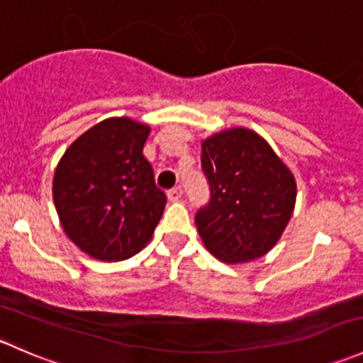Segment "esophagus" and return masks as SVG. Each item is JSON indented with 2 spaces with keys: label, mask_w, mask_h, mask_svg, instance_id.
I'll list each match as a JSON object with an SVG mask.
<instances>
[{
  "label": "esophagus",
  "mask_w": 363,
  "mask_h": 363,
  "mask_svg": "<svg viewBox=\"0 0 363 363\" xmlns=\"http://www.w3.org/2000/svg\"><path fill=\"white\" fill-rule=\"evenodd\" d=\"M167 196H168V200H170V202H177V200H181V196H182V188H181V186H175V188L168 189Z\"/></svg>",
  "instance_id": "34e87169"
}]
</instances>
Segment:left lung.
<instances>
[{"label":"left lung","mask_w":363,"mask_h":363,"mask_svg":"<svg viewBox=\"0 0 363 363\" xmlns=\"http://www.w3.org/2000/svg\"><path fill=\"white\" fill-rule=\"evenodd\" d=\"M211 200L195 216L205 247L225 263L269 252L295 208L296 182L269 142L247 128H230L202 142Z\"/></svg>","instance_id":"obj_1"}]
</instances>
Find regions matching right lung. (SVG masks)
<instances>
[{
	"label": "right lung",
	"instance_id": "1",
	"mask_svg": "<svg viewBox=\"0 0 363 363\" xmlns=\"http://www.w3.org/2000/svg\"><path fill=\"white\" fill-rule=\"evenodd\" d=\"M151 128L111 117L65 151L52 181L61 226L79 250L101 262L137 255L151 240L167 203L142 155Z\"/></svg>",
	"mask_w": 363,
	"mask_h": 363
}]
</instances>
